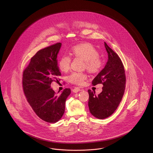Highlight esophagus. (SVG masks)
Listing matches in <instances>:
<instances>
[{"instance_id":"34e87169","label":"esophagus","mask_w":153,"mask_h":153,"mask_svg":"<svg viewBox=\"0 0 153 153\" xmlns=\"http://www.w3.org/2000/svg\"><path fill=\"white\" fill-rule=\"evenodd\" d=\"M80 91H81V89L78 87L74 88L73 89V92L74 93H77L78 92H79Z\"/></svg>"}]
</instances>
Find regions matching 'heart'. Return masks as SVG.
<instances>
[{
	"label": "heart",
	"instance_id": "obj_1",
	"mask_svg": "<svg viewBox=\"0 0 153 153\" xmlns=\"http://www.w3.org/2000/svg\"><path fill=\"white\" fill-rule=\"evenodd\" d=\"M71 53L74 57L84 61V68L87 69L89 73H98L102 69L103 63L99 57V52L92 44L85 43L76 45L72 48ZM71 63V57L67 55H63L58 60V68L61 71L67 72L70 69ZM68 79L73 84L82 85L87 79V75L82 72H73Z\"/></svg>",
	"mask_w": 153,
	"mask_h": 153
}]
</instances>
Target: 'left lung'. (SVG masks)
I'll use <instances>...</instances> for the list:
<instances>
[{"instance_id":"1","label":"left lung","mask_w":153,"mask_h":153,"mask_svg":"<svg viewBox=\"0 0 153 153\" xmlns=\"http://www.w3.org/2000/svg\"><path fill=\"white\" fill-rule=\"evenodd\" d=\"M108 61L104 69L95 77L92 85L102 84V91L98 95L89 89L88 107L95 117L103 119L111 116L121 102L125 90L126 75L123 63L115 51L104 42Z\"/></svg>"}]
</instances>
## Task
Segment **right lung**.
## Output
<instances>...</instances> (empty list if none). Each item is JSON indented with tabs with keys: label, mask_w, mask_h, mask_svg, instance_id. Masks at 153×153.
<instances>
[{
	"label": "right lung",
	"mask_w": 153,
	"mask_h": 153,
	"mask_svg": "<svg viewBox=\"0 0 153 153\" xmlns=\"http://www.w3.org/2000/svg\"><path fill=\"white\" fill-rule=\"evenodd\" d=\"M61 45L57 43L38 51L22 77L24 94L30 106L39 118L51 123L63 116L66 100L71 92L66 88L60 95H56L51 86L53 81L60 80L57 57Z\"/></svg>",
	"instance_id": "obj_1"
}]
</instances>
